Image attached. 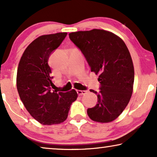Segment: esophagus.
Masks as SVG:
<instances>
[{
	"instance_id": "1",
	"label": "esophagus",
	"mask_w": 157,
	"mask_h": 157,
	"mask_svg": "<svg viewBox=\"0 0 157 157\" xmlns=\"http://www.w3.org/2000/svg\"><path fill=\"white\" fill-rule=\"evenodd\" d=\"M77 93H78V94L79 95H84L86 94L87 91H82V90H77Z\"/></svg>"
}]
</instances>
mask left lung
<instances>
[{"label": "left lung", "mask_w": 157, "mask_h": 157, "mask_svg": "<svg viewBox=\"0 0 157 157\" xmlns=\"http://www.w3.org/2000/svg\"><path fill=\"white\" fill-rule=\"evenodd\" d=\"M71 41L81 50L91 72L99 74L98 104L89 108L91 120L109 123L120 116L129 102L133 91L134 69L124 42L110 32L94 29L69 34Z\"/></svg>", "instance_id": "obj_1"}]
</instances>
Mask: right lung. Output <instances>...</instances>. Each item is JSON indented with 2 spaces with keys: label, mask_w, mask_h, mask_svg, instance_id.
<instances>
[{
  "label": "right lung",
  "mask_w": 157,
  "mask_h": 157,
  "mask_svg": "<svg viewBox=\"0 0 157 157\" xmlns=\"http://www.w3.org/2000/svg\"><path fill=\"white\" fill-rule=\"evenodd\" d=\"M66 35L59 33L39 36L26 48L18 63L17 87L21 100L30 115L43 124L66 121L78 97L74 89L66 93L52 90L55 85L48 61Z\"/></svg>",
  "instance_id": "obj_1"
}]
</instances>
